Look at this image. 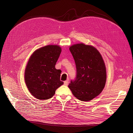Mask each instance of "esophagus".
<instances>
[{
	"label": "esophagus",
	"mask_w": 133,
	"mask_h": 133,
	"mask_svg": "<svg viewBox=\"0 0 133 133\" xmlns=\"http://www.w3.org/2000/svg\"><path fill=\"white\" fill-rule=\"evenodd\" d=\"M68 80H66V81H64V85L65 86H67L68 85Z\"/></svg>",
	"instance_id": "esophagus-1"
}]
</instances>
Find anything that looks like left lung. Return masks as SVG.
Masks as SVG:
<instances>
[{"label": "left lung", "instance_id": "left-lung-1", "mask_svg": "<svg viewBox=\"0 0 133 133\" xmlns=\"http://www.w3.org/2000/svg\"><path fill=\"white\" fill-rule=\"evenodd\" d=\"M75 61L76 74L68 87L78 99L89 101L99 95L106 81V70L100 53L96 49L83 44L69 48Z\"/></svg>", "mask_w": 133, "mask_h": 133}]
</instances>
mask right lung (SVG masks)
I'll list each match as a JSON object with an SVG mask.
<instances>
[{"label":"right lung","mask_w":133,"mask_h":133,"mask_svg":"<svg viewBox=\"0 0 133 133\" xmlns=\"http://www.w3.org/2000/svg\"><path fill=\"white\" fill-rule=\"evenodd\" d=\"M61 48L57 45H47L35 51L25 69V81L29 92L36 98L47 100L64 84L60 81L61 71L55 67Z\"/></svg>","instance_id":"right-lung-1"}]
</instances>
